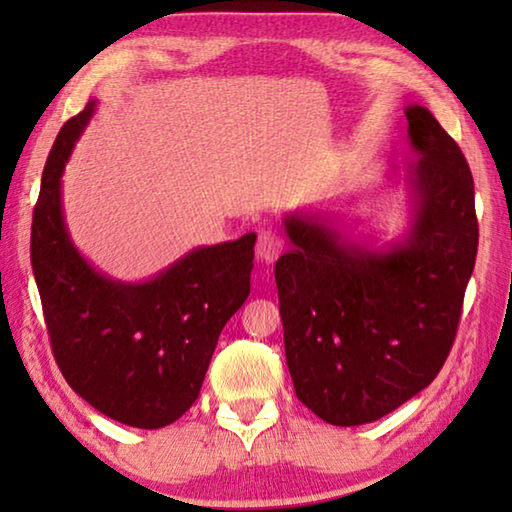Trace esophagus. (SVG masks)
Instances as JSON below:
<instances>
[{"instance_id":"1","label":"esophagus","mask_w":512,"mask_h":512,"mask_svg":"<svg viewBox=\"0 0 512 512\" xmlns=\"http://www.w3.org/2000/svg\"><path fill=\"white\" fill-rule=\"evenodd\" d=\"M284 250V241L280 235H275L271 230L259 232L257 237V246H255V255L262 264H275L277 257L282 255Z\"/></svg>"}]
</instances>
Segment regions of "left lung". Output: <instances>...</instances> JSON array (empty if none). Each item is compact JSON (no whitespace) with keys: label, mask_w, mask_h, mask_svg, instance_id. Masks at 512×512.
<instances>
[{"label":"left lung","mask_w":512,"mask_h":512,"mask_svg":"<svg viewBox=\"0 0 512 512\" xmlns=\"http://www.w3.org/2000/svg\"><path fill=\"white\" fill-rule=\"evenodd\" d=\"M415 160L400 237L372 248L329 212L284 214L275 264L284 352L298 400L336 427L375 422L427 388L452 350L479 225L465 155L431 112L404 108Z\"/></svg>","instance_id":"1"}]
</instances>
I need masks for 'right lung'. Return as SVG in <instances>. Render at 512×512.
Listing matches in <instances>:
<instances>
[{"label":"right lung","mask_w":512,"mask_h":512,"mask_svg":"<svg viewBox=\"0 0 512 512\" xmlns=\"http://www.w3.org/2000/svg\"><path fill=\"white\" fill-rule=\"evenodd\" d=\"M94 110L90 101L51 146L31 266L56 363L74 393L128 427L160 429L201 393L221 329L250 293L257 235L198 246L142 282L94 268L69 237L60 180Z\"/></svg>","instance_id":"obj_1"}]
</instances>
